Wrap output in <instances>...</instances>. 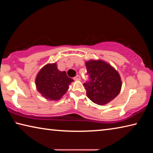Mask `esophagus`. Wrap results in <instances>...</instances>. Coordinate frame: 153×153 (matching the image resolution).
<instances>
[{"mask_svg": "<svg viewBox=\"0 0 153 153\" xmlns=\"http://www.w3.org/2000/svg\"><path fill=\"white\" fill-rule=\"evenodd\" d=\"M80 79H81V78H80V76H78V75H77L76 77H74V80H80Z\"/></svg>", "mask_w": 153, "mask_h": 153, "instance_id": "34e87169", "label": "esophagus"}]
</instances>
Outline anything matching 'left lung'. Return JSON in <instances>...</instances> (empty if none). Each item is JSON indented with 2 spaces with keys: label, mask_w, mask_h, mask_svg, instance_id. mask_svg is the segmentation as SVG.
I'll use <instances>...</instances> for the list:
<instances>
[{
  "label": "left lung",
  "mask_w": 153,
  "mask_h": 153,
  "mask_svg": "<svg viewBox=\"0 0 153 153\" xmlns=\"http://www.w3.org/2000/svg\"><path fill=\"white\" fill-rule=\"evenodd\" d=\"M90 81L84 83L87 97L93 102L104 105L120 94L122 86L121 77L115 69L102 60L86 62Z\"/></svg>",
  "instance_id": "8db88e82"
}]
</instances>
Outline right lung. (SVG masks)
<instances>
[{
    "instance_id": "add662e5",
    "label": "right lung",
    "mask_w": 153,
    "mask_h": 153,
    "mask_svg": "<svg viewBox=\"0 0 153 153\" xmlns=\"http://www.w3.org/2000/svg\"><path fill=\"white\" fill-rule=\"evenodd\" d=\"M74 79L67 76L66 71L59 70L56 63L44 66L35 80L38 91L43 97L50 100H60Z\"/></svg>"
}]
</instances>
